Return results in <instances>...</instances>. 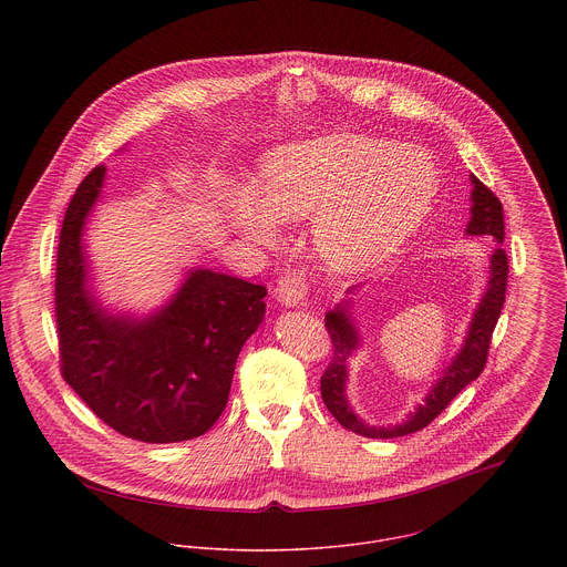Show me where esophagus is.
Segmentation results:
<instances>
[{"label":"esophagus","instance_id":"1","mask_svg":"<svg viewBox=\"0 0 567 567\" xmlns=\"http://www.w3.org/2000/svg\"><path fill=\"white\" fill-rule=\"evenodd\" d=\"M308 295V281L299 272H288L277 281L275 297L286 308H297Z\"/></svg>","mask_w":567,"mask_h":567}]
</instances>
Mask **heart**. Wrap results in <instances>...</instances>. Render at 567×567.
I'll use <instances>...</instances> for the list:
<instances>
[{"label": "heart", "mask_w": 567, "mask_h": 567, "mask_svg": "<svg viewBox=\"0 0 567 567\" xmlns=\"http://www.w3.org/2000/svg\"><path fill=\"white\" fill-rule=\"evenodd\" d=\"M436 194L439 169L425 151L367 135H329L272 151L257 189H234L231 216L257 243H272L279 223L315 216L319 252L331 266L353 270L400 248Z\"/></svg>", "instance_id": "obj_1"}]
</instances>
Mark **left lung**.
I'll use <instances>...</instances> for the list:
<instances>
[{"label": "left lung", "instance_id": "8db88e82", "mask_svg": "<svg viewBox=\"0 0 567 567\" xmlns=\"http://www.w3.org/2000/svg\"><path fill=\"white\" fill-rule=\"evenodd\" d=\"M470 181H472V209H470L472 218L465 229L467 236H491L495 238V243H502L504 240L502 203L474 174H470ZM506 277H508V259L504 248L497 246L488 259L485 295L472 317V323L467 327L463 347L452 358V362L443 369L439 380L430 386L423 404L416 405L414 412H408L404 421L395 425H369L364 419H360L353 412V408L347 400L349 362L353 353L360 349V331L349 312L353 306L351 297L338 303L333 310L324 315V324L333 344V358L321 378V395L327 410L338 419L342 427L369 439H395V436H405L416 430H423L470 382L478 380V375L483 373L488 344H491V333L495 329L504 306ZM358 288L360 286L349 288L347 295H353Z\"/></svg>", "mask_w": 567, "mask_h": 567}]
</instances>
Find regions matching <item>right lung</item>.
I'll return each instance as SVG.
<instances>
[{
	"instance_id": "obj_1",
	"label": "right lung",
	"mask_w": 567,
	"mask_h": 567,
	"mask_svg": "<svg viewBox=\"0 0 567 567\" xmlns=\"http://www.w3.org/2000/svg\"><path fill=\"white\" fill-rule=\"evenodd\" d=\"M104 178V165L84 176L61 229L54 292L63 378L128 439H196L227 405L244 342L266 315V288L212 268H189L155 312H111L91 286L84 244Z\"/></svg>"
}]
</instances>
